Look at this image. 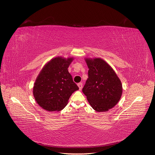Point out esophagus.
<instances>
[{"label": "esophagus", "instance_id": "esophagus-1", "mask_svg": "<svg viewBox=\"0 0 155 155\" xmlns=\"http://www.w3.org/2000/svg\"><path fill=\"white\" fill-rule=\"evenodd\" d=\"M82 86H83V84H82V83H79V84H78V88H79V90L80 91H81L82 89Z\"/></svg>", "mask_w": 155, "mask_h": 155}]
</instances>
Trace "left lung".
Instances as JSON below:
<instances>
[{
    "label": "left lung",
    "instance_id": "left-lung-1",
    "mask_svg": "<svg viewBox=\"0 0 155 155\" xmlns=\"http://www.w3.org/2000/svg\"><path fill=\"white\" fill-rule=\"evenodd\" d=\"M88 78L82 92L97 112H107L118 103L123 94L121 81L114 69L101 58H85Z\"/></svg>",
    "mask_w": 155,
    "mask_h": 155
}]
</instances>
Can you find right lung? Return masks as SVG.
Instances as JSON below:
<instances>
[{"mask_svg": "<svg viewBox=\"0 0 155 155\" xmlns=\"http://www.w3.org/2000/svg\"><path fill=\"white\" fill-rule=\"evenodd\" d=\"M73 60V57L56 56L47 62L38 74L32 92L38 104L46 111L61 110L71 94L78 90L68 70Z\"/></svg>", "mask_w": 155, "mask_h": 155, "instance_id": "right-lung-1", "label": "right lung"}]
</instances>
